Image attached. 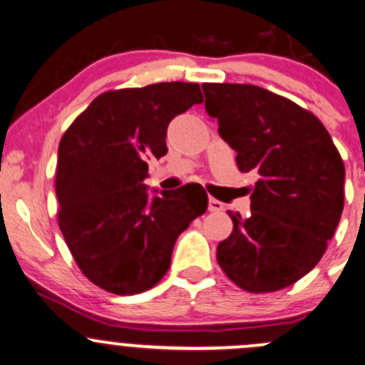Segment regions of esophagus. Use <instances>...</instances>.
<instances>
[{"mask_svg": "<svg viewBox=\"0 0 365 365\" xmlns=\"http://www.w3.org/2000/svg\"><path fill=\"white\" fill-rule=\"evenodd\" d=\"M222 209H225V205H222L219 200L209 198V210H210V212H221Z\"/></svg>", "mask_w": 365, "mask_h": 365, "instance_id": "34e87169", "label": "esophagus"}]
</instances>
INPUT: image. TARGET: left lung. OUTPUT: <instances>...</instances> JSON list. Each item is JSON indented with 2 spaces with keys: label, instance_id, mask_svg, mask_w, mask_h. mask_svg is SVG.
<instances>
[{
  "label": "left lung",
  "instance_id": "left-lung-1",
  "mask_svg": "<svg viewBox=\"0 0 365 365\" xmlns=\"http://www.w3.org/2000/svg\"><path fill=\"white\" fill-rule=\"evenodd\" d=\"M205 109L237 151L240 172L259 179L245 219L217 245L219 266L247 292L296 284L322 259L344 205V165L313 113L256 85L203 83Z\"/></svg>",
  "mask_w": 365,
  "mask_h": 365
}]
</instances>
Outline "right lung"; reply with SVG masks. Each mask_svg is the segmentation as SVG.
<instances>
[{
  "label": "right lung",
  "instance_id": "add662e5",
  "mask_svg": "<svg viewBox=\"0 0 365 365\" xmlns=\"http://www.w3.org/2000/svg\"><path fill=\"white\" fill-rule=\"evenodd\" d=\"M203 103L198 83L101 93L58 143V228L97 287L132 296L158 284L179 235L207 210V193L181 186L148 197V160L167 153L172 118Z\"/></svg>",
  "mask_w": 365,
  "mask_h": 365
}]
</instances>
